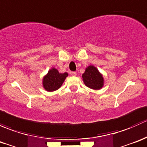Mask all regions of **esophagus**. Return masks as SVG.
Instances as JSON below:
<instances>
[{"instance_id":"34e87169","label":"esophagus","mask_w":147,"mask_h":147,"mask_svg":"<svg viewBox=\"0 0 147 147\" xmlns=\"http://www.w3.org/2000/svg\"><path fill=\"white\" fill-rule=\"evenodd\" d=\"M70 74H71V75H72V76H74V77L76 76V75H77V73L75 72H71Z\"/></svg>"}]
</instances>
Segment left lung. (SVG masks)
<instances>
[{
  "instance_id": "left-lung-1",
  "label": "left lung",
  "mask_w": 147,
  "mask_h": 147,
  "mask_svg": "<svg viewBox=\"0 0 147 147\" xmlns=\"http://www.w3.org/2000/svg\"><path fill=\"white\" fill-rule=\"evenodd\" d=\"M82 78L84 84L94 90H101L105 84L103 75L94 65H89L86 68Z\"/></svg>"
}]
</instances>
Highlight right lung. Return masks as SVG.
<instances>
[{"label": "right lung", "instance_id": "right-lung-1", "mask_svg": "<svg viewBox=\"0 0 147 147\" xmlns=\"http://www.w3.org/2000/svg\"><path fill=\"white\" fill-rule=\"evenodd\" d=\"M67 76V72L60 73L56 68L52 67L42 78V87L47 92L55 91L61 87Z\"/></svg>", "mask_w": 147, "mask_h": 147}]
</instances>
